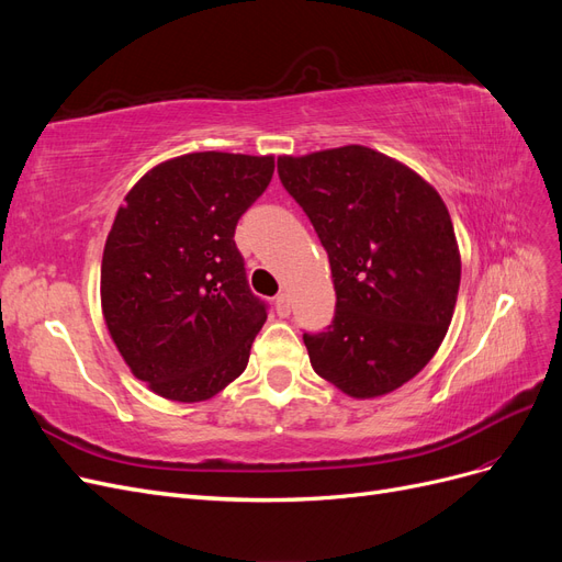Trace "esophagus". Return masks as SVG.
I'll return each mask as SVG.
<instances>
[{
  "label": "esophagus",
  "instance_id": "obj_1",
  "mask_svg": "<svg viewBox=\"0 0 562 562\" xmlns=\"http://www.w3.org/2000/svg\"><path fill=\"white\" fill-rule=\"evenodd\" d=\"M274 304H277V314H279L281 318L291 316V300H288L285 293H279V295L274 297Z\"/></svg>",
  "mask_w": 562,
  "mask_h": 562
}]
</instances>
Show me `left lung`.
I'll use <instances>...</instances> for the list:
<instances>
[{
  "mask_svg": "<svg viewBox=\"0 0 562 562\" xmlns=\"http://www.w3.org/2000/svg\"><path fill=\"white\" fill-rule=\"evenodd\" d=\"M277 168L328 252L337 295L330 326L302 335L312 368L353 398L389 394L431 361L452 321L462 262L446 203L363 145Z\"/></svg>",
  "mask_w": 562,
  "mask_h": 562,
  "instance_id": "8db88e82",
  "label": "left lung"
}]
</instances>
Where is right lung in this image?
<instances>
[{
	"instance_id": "1",
	"label": "right lung",
	"mask_w": 562,
	"mask_h": 562,
	"mask_svg": "<svg viewBox=\"0 0 562 562\" xmlns=\"http://www.w3.org/2000/svg\"><path fill=\"white\" fill-rule=\"evenodd\" d=\"M274 157L194 151L151 168L116 211L100 269L108 330L155 394L196 403L246 370L267 302L234 232Z\"/></svg>"
}]
</instances>
